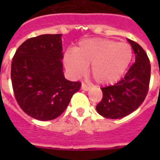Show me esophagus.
I'll return each instance as SVG.
<instances>
[{
  "label": "esophagus",
  "mask_w": 160,
  "mask_h": 160,
  "mask_svg": "<svg viewBox=\"0 0 160 160\" xmlns=\"http://www.w3.org/2000/svg\"><path fill=\"white\" fill-rule=\"evenodd\" d=\"M81 89H82L83 90H85V91H88V90L90 89V86L87 85L86 84H85V83H83L82 85H81Z\"/></svg>",
  "instance_id": "obj_1"
}]
</instances>
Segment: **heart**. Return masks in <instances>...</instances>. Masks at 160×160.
Instances as JSON below:
<instances>
[{"label": "heart", "mask_w": 160, "mask_h": 160, "mask_svg": "<svg viewBox=\"0 0 160 160\" xmlns=\"http://www.w3.org/2000/svg\"><path fill=\"white\" fill-rule=\"evenodd\" d=\"M133 56L131 46L108 39L83 40L73 51L64 55V64L70 75L81 76L88 65L96 82L113 84L122 77Z\"/></svg>", "instance_id": "heart-1"}]
</instances>
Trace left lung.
Listing matches in <instances>:
<instances>
[{
  "label": "left lung",
  "mask_w": 160,
  "mask_h": 160,
  "mask_svg": "<svg viewBox=\"0 0 160 160\" xmlns=\"http://www.w3.org/2000/svg\"><path fill=\"white\" fill-rule=\"evenodd\" d=\"M135 55V62L124 78L114 85L102 87L103 98L96 106L100 115L107 119H120L136 110L148 94L151 66L144 50L128 39Z\"/></svg>",
  "instance_id": "8db88e82"
}]
</instances>
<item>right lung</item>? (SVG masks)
I'll return each mask as SVG.
<instances>
[{"label":"right lung","mask_w":160,"mask_h":160,"mask_svg":"<svg viewBox=\"0 0 160 160\" xmlns=\"http://www.w3.org/2000/svg\"><path fill=\"white\" fill-rule=\"evenodd\" d=\"M61 36L47 34L26 40L11 62V83L19 106L41 121L60 116L81 85L64 76Z\"/></svg>","instance_id":"right-lung-1"}]
</instances>
